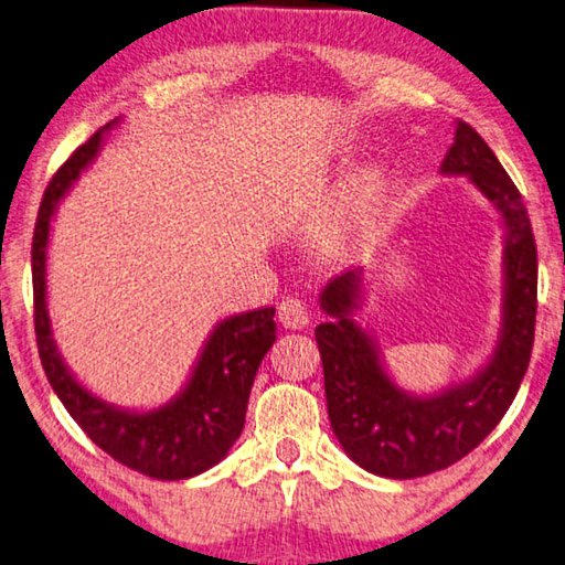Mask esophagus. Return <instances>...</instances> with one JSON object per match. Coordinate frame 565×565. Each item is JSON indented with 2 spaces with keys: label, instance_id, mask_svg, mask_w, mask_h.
I'll use <instances>...</instances> for the list:
<instances>
[{
  "label": "esophagus",
  "instance_id": "esophagus-1",
  "mask_svg": "<svg viewBox=\"0 0 565 565\" xmlns=\"http://www.w3.org/2000/svg\"><path fill=\"white\" fill-rule=\"evenodd\" d=\"M277 318H280L285 328L300 330L310 322V308L298 295H288V298H282L280 305H277Z\"/></svg>",
  "mask_w": 565,
  "mask_h": 565
}]
</instances>
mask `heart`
Returning <instances> with one entry per match:
<instances>
[{
	"label": "heart",
	"instance_id": "heart-1",
	"mask_svg": "<svg viewBox=\"0 0 565 565\" xmlns=\"http://www.w3.org/2000/svg\"><path fill=\"white\" fill-rule=\"evenodd\" d=\"M373 190H375V174H365L363 182H360V192H363V195H370Z\"/></svg>",
	"mask_w": 565,
	"mask_h": 565
}]
</instances>
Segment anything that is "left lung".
<instances>
[{
  "label": "left lung",
  "mask_w": 565,
  "mask_h": 565,
  "mask_svg": "<svg viewBox=\"0 0 565 565\" xmlns=\"http://www.w3.org/2000/svg\"><path fill=\"white\" fill-rule=\"evenodd\" d=\"M440 170L470 174L503 212L508 227L503 335L483 373L433 397L405 395L385 375L365 332L348 318L358 298V273L332 277L320 295L322 308L332 316L316 328L332 433L360 468L385 478L428 476L466 458L501 423L531 363L539 253L521 192L463 119H458L456 140Z\"/></svg>",
  "instance_id": "left-lung-1"
}]
</instances>
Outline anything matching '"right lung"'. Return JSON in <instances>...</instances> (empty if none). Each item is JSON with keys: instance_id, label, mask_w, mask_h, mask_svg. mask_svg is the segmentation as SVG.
Returning a JSON list of instances; mask_svg holds the SVG:
<instances>
[{"instance_id": "1", "label": "right lung", "mask_w": 565, "mask_h": 565, "mask_svg": "<svg viewBox=\"0 0 565 565\" xmlns=\"http://www.w3.org/2000/svg\"><path fill=\"white\" fill-rule=\"evenodd\" d=\"M102 132L97 129L54 172L44 190L32 237L34 335L47 381L89 440L117 463L154 480H182L202 473L227 456L245 425L249 387L260 360L275 343V308H257L222 320L212 332L200 363L178 401L152 413H127L97 401L64 367L54 350L44 308V260L50 220L70 184L95 160Z\"/></svg>"}]
</instances>
